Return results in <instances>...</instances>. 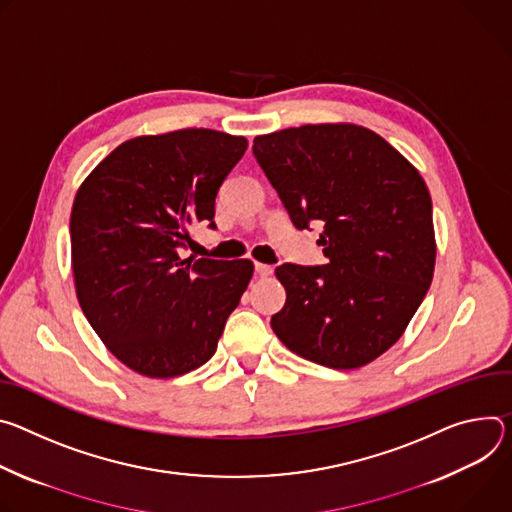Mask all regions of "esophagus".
<instances>
[{"label":"esophagus","mask_w":512,"mask_h":512,"mask_svg":"<svg viewBox=\"0 0 512 512\" xmlns=\"http://www.w3.org/2000/svg\"><path fill=\"white\" fill-rule=\"evenodd\" d=\"M254 268H256V272H258L260 276H270V274H272V270H274L270 264H260V262H256V266H254Z\"/></svg>","instance_id":"obj_1"}]
</instances>
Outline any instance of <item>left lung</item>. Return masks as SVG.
I'll list each match as a JSON object with an SVG mask.
<instances>
[{
    "label": "left lung",
    "instance_id": "8db88e82",
    "mask_svg": "<svg viewBox=\"0 0 512 512\" xmlns=\"http://www.w3.org/2000/svg\"><path fill=\"white\" fill-rule=\"evenodd\" d=\"M252 152L299 230L323 223V266L282 264L287 303L270 325L297 356L352 370L403 335L435 268L429 189L376 132L307 124L256 136Z\"/></svg>",
    "mask_w": 512,
    "mask_h": 512
}]
</instances>
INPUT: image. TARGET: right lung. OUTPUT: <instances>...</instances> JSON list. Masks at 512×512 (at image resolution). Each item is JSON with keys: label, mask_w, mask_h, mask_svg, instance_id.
<instances>
[{"label": "right lung", "mask_w": 512, "mask_h": 512, "mask_svg": "<svg viewBox=\"0 0 512 512\" xmlns=\"http://www.w3.org/2000/svg\"><path fill=\"white\" fill-rule=\"evenodd\" d=\"M248 148L244 136L187 128L138 136L77 191L71 260L79 305L105 348L148 378L203 366L254 272L250 260L183 256Z\"/></svg>", "instance_id": "1"}]
</instances>
